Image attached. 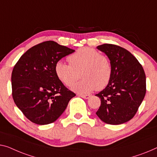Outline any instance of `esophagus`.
I'll return each instance as SVG.
<instances>
[{
	"instance_id": "1",
	"label": "esophagus",
	"mask_w": 157,
	"mask_h": 157,
	"mask_svg": "<svg viewBox=\"0 0 157 157\" xmlns=\"http://www.w3.org/2000/svg\"><path fill=\"white\" fill-rule=\"evenodd\" d=\"M79 97H81L82 98H83V99H87L90 97V95H89V94H79Z\"/></svg>"
}]
</instances>
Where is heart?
Segmentation results:
<instances>
[{
	"label": "heart",
	"instance_id": "1",
	"mask_svg": "<svg viewBox=\"0 0 157 157\" xmlns=\"http://www.w3.org/2000/svg\"><path fill=\"white\" fill-rule=\"evenodd\" d=\"M70 63L56 62V75L65 86H71L79 78L83 79L72 86L75 92L86 94L94 90H101L108 85L112 75V65L109 58L95 49L83 47L68 57Z\"/></svg>",
	"mask_w": 157,
	"mask_h": 157
}]
</instances>
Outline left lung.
I'll return each instance as SVG.
<instances>
[{"instance_id":"1","label":"left lung","mask_w":157,"mask_h":157,"mask_svg":"<svg viewBox=\"0 0 157 157\" xmlns=\"http://www.w3.org/2000/svg\"><path fill=\"white\" fill-rule=\"evenodd\" d=\"M97 48L109 58L112 75L106 87L96 94L101 99L96 114L110 125L128 122L136 114L145 96L143 67L132 53L121 46L104 44Z\"/></svg>"}]
</instances>
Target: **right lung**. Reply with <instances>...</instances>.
Listing matches in <instances>:
<instances>
[{"mask_svg":"<svg viewBox=\"0 0 157 157\" xmlns=\"http://www.w3.org/2000/svg\"><path fill=\"white\" fill-rule=\"evenodd\" d=\"M74 51L53 41H44L27 50L14 66L13 100L32 123H53L75 96L58 79L54 71L56 62Z\"/></svg>","mask_w":157,"mask_h":157,"instance_id":"right-lung-1","label":"right lung"}]
</instances>
